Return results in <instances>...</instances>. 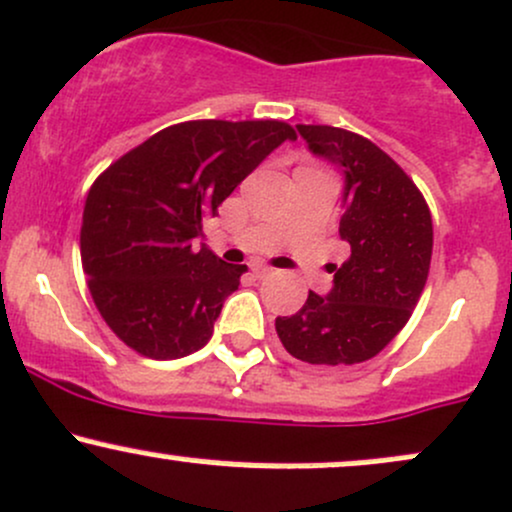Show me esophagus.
Wrapping results in <instances>:
<instances>
[{"instance_id":"obj_1","label":"esophagus","mask_w":512,"mask_h":512,"mask_svg":"<svg viewBox=\"0 0 512 512\" xmlns=\"http://www.w3.org/2000/svg\"><path fill=\"white\" fill-rule=\"evenodd\" d=\"M250 269H252V274H255L257 279H265V277H269V274H274V269H269L265 265H252Z\"/></svg>"}]
</instances>
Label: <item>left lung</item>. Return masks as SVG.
Segmentation results:
<instances>
[{"mask_svg": "<svg viewBox=\"0 0 512 512\" xmlns=\"http://www.w3.org/2000/svg\"><path fill=\"white\" fill-rule=\"evenodd\" d=\"M308 150L342 172L340 238L328 296L308 291L294 316L274 320L291 357L345 367L379 355L418 306L430 272L432 218L423 194L372 140L333 126H296Z\"/></svg>", "mask_w": 512, "mask_h": 512, "instance_id": "8db88e82", "label": "left lung"}]
</instances>
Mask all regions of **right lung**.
Here are the masks:
<instances>
[{
    "label": "right lung",
    "mask_w": 512,
    "mask_h": 512,
    "mask_svg": "<svg viewBox=\"0 0 512 512\" xmlns=\"http://www.w3.org/2000/svg\"><path fill=\"white\" fill-rule=\"evenodd\" d=\"M296 140L282 121H187L116 160L87 194L82 267L101 318L150 359L201 350L245 265L206 245L204 221L277 150Z\"/></svg>",
    "instance_id": "obj_1"
}]
</instances>
